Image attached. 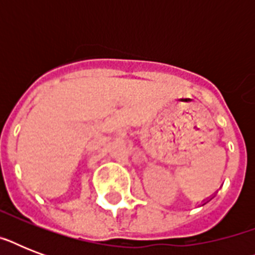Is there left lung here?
I'll list each match as a JSON object with an SVG mask.
<instances>
[{"instance_id":"left-lung-1","label":"left lung","mask_w":255,"mask_h":255,"mask_svg":"<svg viewBox=\"0 0 255 255\" xmlns=\"http://www.w3.org/2000/svg\"><path fill=\"white\" fill-rule=\"evenodd\" d=\"M213 197H214V196H210V197H209V200H212V198H213ZM209 200H206V201H202V205H205L206 202L209 201Z\"/></svg>"}]
</instances>
